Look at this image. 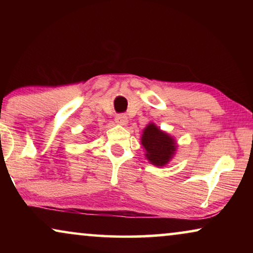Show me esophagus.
<instances>
[{"label": "esophagus", "mask_w": 253, "mask_h": 253, "mask_svg": "<svg viewBox=\"0 0 253 253\" xmlns=\"http://www.w3.org/2000/svg\"><path fill=\"white\" fill-rule=\"evenodd\" d=\"M115 122L117 124H120V126H126L129 120H127V116L124 115V114H120V115H117L115 117Z\"/></svg>", "instance_id": "obj_1"}]
</instances>
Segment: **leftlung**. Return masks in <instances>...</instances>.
I'll return each mask as SVG.
<instances>
[{
  "instance_id": "8db88e82",
  "label": "left lung",
  "mask_w": 253,
  "mask_h": 253,
  "mask_svg": "<svg viewBox=\"0 0 253 253\" xmlns=\"http://www.w3.org/2000/svg\"><path fill=\"white\" fill-rule=\"evenodd\" d=\"M140 143L145 150V157L157 167H165L169 164L177 151L175 138L154 123H148L143 130Z\"/></svg>"
}]
</instances>
